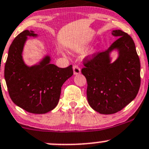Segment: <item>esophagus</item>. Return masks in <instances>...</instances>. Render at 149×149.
Returning <instances> with one entry per match:
<instances>
[{
    "label": "esophagus",
    "instance_id": "34e87169",
    "mask_svg": "<svg viewBox=\"0 0 149 149\" xmlns=\"http://www.w3.org/2000/svg\"><path fill=\"white\" fill-rule=\"evenodd\" d=\"M73 74L74 75H78L79 74V73H81L80 68H79L77 65H73Z\"/></svg>",
    "mask_w": 149,
    "mask_h": 149
}]
</instances>
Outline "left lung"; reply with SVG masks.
I'll list each match as a JSON object with an SVG mask.
<instances>
[{"label": "left lung", "mask_w": 149, "mask_h": 149, "mask_svg": "<svg viewBox=\"0 0 149 149\" xmlns=\"http://www.w3.org/2000/svg\"><path fill=\"white\" fill-rule=\"evenodd\" d=\"M112 34L118 40L104 52L84 58L81 70L88 84V102L104 115L116 113L131 102L141 85V64L133 39L120 29ZM113 50L118 51V57L112 62Z\"/></svg>", "instance_id": "obj_1"}]
</instances>
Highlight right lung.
Segmentation results:
<instances>
[{
	"label": "right lung",
	"mask_w": 149,
	"mask_h": 149,
	"mask_svg": "<svg viewBox=\"0 0 149 149\" xmlns=\"http://www.w3.org/2000/svg\"><path fill=\"white\" fill-rule=\"evenodd\" d=\"M27 37H37L33 31L21 32L8 49L4 77L13 102L28 112L45 114L58 104L63 84L73 74L72 65L65 68L50 63L45 55L39 63L26 65L22 57Z\"/></svg>",
	"instance_id": "obj_1"
}]
</instances>
